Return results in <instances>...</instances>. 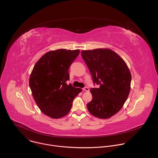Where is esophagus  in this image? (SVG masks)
Here are the masks:
<instances>
[{"label":"esophagus","mask_w":158,"mask_h":158,"mask_svg":"<svg viewBox=\"0 0 158 158\" xmlns=\"http://www.w3.org/2000/svg\"><path fill=\"white\" fill-rule=\"evenodd\" d=\"M83 91L88 92V91H89V89L87 87H85L84 88H83Z\"/></svg>","instance_id":"34e87169"}]
</instances>
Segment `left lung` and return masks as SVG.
Returning a JSON list of instances; mask_svg holds the SVG:
<instances>
[{
	"label": "left lung",
	"mask_w": 158,
	"mask_h": 158,
	"mask_svg": "<svg viewBox=\"0 0 158 158\" xmlns=\"http://www.w3.org/2000/svg\"><path fill=\"white\" fill-rule=\"evenodd\" d=\"M93 77L99 88L90 90L93 96L87 104L89 112L99 119H108L123 107L131 90V74L125 61L109 49L81 51Z\"/></svg>",
	"instance_id": "1"
}]
</instances>
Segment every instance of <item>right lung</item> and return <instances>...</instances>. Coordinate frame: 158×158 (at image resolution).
<instances>
[{"instance_id": "obj_1", "label": "right lung", "mask_w": 158, "mask_h": 158, "mask_svg": "<svg viewBox=\"0 0 158 158\" xmlns=\"http://www.w3.org/2000/svg\"><path fill=\"white\" fill-rule=\"evenodd\" d=\"M79 52V49L49 51L39 59L31 72L29 85L33 98L41 112L52 119L68 114L74 98L82 91L66 83L69 79V67Z\"/></svg>"}]
</instances>
